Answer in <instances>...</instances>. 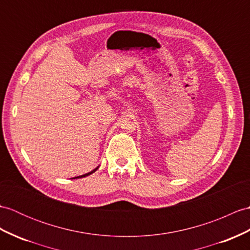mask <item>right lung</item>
I'll return each mask as SVG.
<instances>
[{"label": "right lung", "mask_w": 250, "mask_h": 250, "mask_svg": "<svg viewBox=\"0 0 250 250\" xmlns=\"http://www.w3.org/2000/svg\"><path fill=\"white\" fill-rule=\"evenodd\" d=\"M99 168V166L97 167V168H95L94 170H91V171H89V172H87V173H85V175H82V176H79V177H74V178H72V179H79V178H84V177H87V176H89V175H91V173H94L97 169Z\"/></svg>", "instance_id": "obj_1"}]
</instances>
